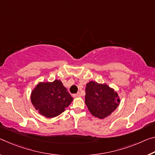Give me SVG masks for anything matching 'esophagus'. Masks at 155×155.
Returning a JSON list of instances; mask_svg holds the SVG:
<instances>
[{"label": "esophagus", "instance_id": "1", "mask_svg": "<svg viewBox=\"0 0 155 155\" xmlns=\"http://www.w3.org/2000/svg\"><path fill=\"white\" fill-rule=\"evenodd\" d=\"M81 96V94L80 92H78V93H77V94H73L74 97H80Z\"/></svg>", "mask_w": 155, "mask_h": 155}]
</instances>
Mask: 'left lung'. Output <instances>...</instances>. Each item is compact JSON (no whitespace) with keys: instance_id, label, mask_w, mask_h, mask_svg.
<instances>
[{"instance_id":"8db88e82","label":"left lung","mask_w":155,"mask_h":155,"mask_svg":"<svg viewBox=\"0 0 155 155\" xmlns=\"http://www.w3.org/2000/svg\"><path fill=\"white\" fill-rule=\"evenodd\" d=\"M85 100L91 114L101 119L110 116L120 103L119 95L114 89L94 81L87 83Z\"/></svg>"}]
</instances>
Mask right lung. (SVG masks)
<instances>
[{"mask_svg": "<svg viewBox=\"0 0 155 155\" xmlns=\"http://www.w3.org/2000/svg\"><path fill=\"white\" fill-rule=\"evenodd\" d=\"M73 101L60 80L39 83L31 94V104L38 113L53 118L65 111Z\"/></svg>", "mask_w": 155, "mask_h": 155, "instance_id": "add662e5", "label": "right lung"}]
</instances>
